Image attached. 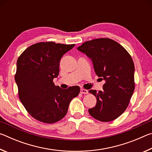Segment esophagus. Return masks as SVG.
<instances>
[{
	"label": "esophagus",
	"mask_w": 152,
	"mask_h": 152,
	"mask_svg": "<svg viewBox=\"0 0 152 152\" xmlns=\"http://www.w3.org/2000/svg\"><path fill=\"white\" fill-rule=\"evenodd\" d=\"M80 93L81 94H88V91H87V90H86V89L81 88L80 89Z\"/></svg>",
	"instance_id": "1"
}]
</instances>
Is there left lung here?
Masks as SVG:
<instances>
[{
    "label": "left lung",
    "instance_id": "left-lung-1",
    "mask_svg": "<svg viewBox=\"0 0 152 152\" xmlns=\"http://www.w3.org/2000/svg\"><path fill=\"white\" fill-rule=\"evenodd\" d=\"M91 59L95 73L104 80L103 91L90 90L96 98L90 115L102 122L116 119L127 109L135 89V66L127 50L109 38L84 42L77 48Z\"/></svg>",
    "mask_w": 152,
    "mask_h": 152
}]
</instances>
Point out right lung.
I'll return each mask as SVG.
<instances>
[{
    "label": "right lung",
    "mask_w": 152,
    "mask_h": 152,
    "mask_svg": "<svg viewBox=\"0 0 152 152\" xmlns=\"http://www.w3.org/2000/svg\"><path fill=\"white\" fill-rule=\"evenodd\" d=\"M74 45L37 43L18 58L15 79L19 99L27 112L41 122L53 123L61 120L72 99L79 94L78 86L62 89L53 82L59 74L61 57Z\"/></svg>",
    "instance_id": "1"
}]
</instances>
